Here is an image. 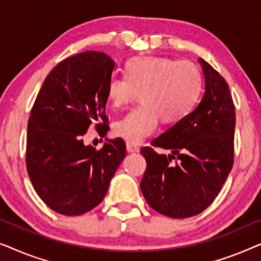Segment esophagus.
<instances>
[{"instance_id":"obj_1","label":"esophagus","mask_w":261,"mask_h":261,"mask_svg":"<svg viewBox=\"0 0 261 261\" xmlns=\"http://www.w3.org/2000/svg\"><path fill=\"white\" fill-rule=\"evenodd\" d=\"M126 148H127V151L129 152V153L139 152V147H138V146L134 145V144H129V142H127V144H126Z\"/></svg>"}]
</instances>
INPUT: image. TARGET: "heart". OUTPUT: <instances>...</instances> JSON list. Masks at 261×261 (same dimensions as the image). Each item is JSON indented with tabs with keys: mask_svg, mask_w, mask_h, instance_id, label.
Segmentation results:
<instances>
[{
	"mask_svg": "<svg viewBox=\"0 0 261 261\" xmlns=\"http://www.w3.org/2000/svg\"><path fill=\"white\" fill-rule=\"evenodd\" d=\"M202 91V74L190 60L137 57L126 64V76H113L107 96L115 108L137 97L141 103L116 121L114 133L129 144H140L154 133L159 117L176 122L191 112Z\"/></svg>",
	"mask_w": 261,
	"mask_h": 261,
	"instance_id": "1",
	"label": "heart"
}]
</instances>
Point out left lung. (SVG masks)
<instances>
[{
    "mask_svg": "<svg viewBox=\"0 0 261 261\" xmlns=\"http://www.w3.org/2000/svg\"><path fill=\"white\" fill-rule=\"evenodd\" d=\"M199 63L205 80L202 101L151 142L171 149V154H159L148 146L140 151L147 163L142 195L152 209L172 219L195 216L208 208L234 163L235 107L229 87L204 59Z\"/></svg>",
    "mask_w": 261,
    "mask_h": 261,
    "instance_id": "1",
    "label": "left lung"
}]
</instances>
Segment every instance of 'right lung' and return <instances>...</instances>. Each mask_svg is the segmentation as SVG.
<instances>
[{
	"label": "right lung",
	"instance_id": "obj_1",
	"mask_svg": "<svg viewBox=\"0 0 261 261\" xmlns=\"http://www.w3.org/2000/svg\"><path fill=\"white\" fill-rule=\"evenodd\" d=\"M114 66L103 52L69 57L47 74L32 107L27 172L39 197L62 215H82L97 206L126 155L121 138L101 149L83 142L91 124L103 138L109 129L107 85Z\"/></svg>",
	"mask_w": 261,
	"mask_h": 261
}]
</instances>
